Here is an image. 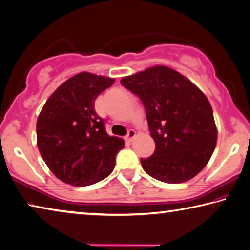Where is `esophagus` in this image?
Listing matches in <instances>:
<instances>
[{"mask_svg": "<svg viewBox=\"0 0 250 250\" xmlns=\"http://www.w3.org/2000/svg\"><path fill=\"white\" fill-rule=\"evenodd\" d=\"M135 135H137V132H135L134 130H129V132H128V134H126V137H125V140L128 141V142H132L133 139L135 138Z\"/></svg>", "mask_w": 250, "mask_h": 250, "instance_id": "esophagus-1", "label": "esophagus"}]
</instances>
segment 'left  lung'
I'll list each match as a JSON object with an SVG mask.
<instances>
[{
  "label": "left lung",
  "mask_w": 250,
  "mask_h": 250,
  "mask_svg": "<svg viewBox=\"0 0 250 250\" xmlns=\"http://www.w3.org/2000/svg\"><path fill=\"white\" fill-rule=\"evenodd\" d=\"M121 84L141 99L154 153L141 159L150 176L183 183L197 175L216 146L217 129L207 97L191 80L167 66L126 76Z\"/></svg>",
  "instance_id": "1"
}]
</instances>
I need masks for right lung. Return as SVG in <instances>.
<instances>
[{
	"instance_id": "obj_1",
	"label": "right lung",
	"mask_w": 250,
	"mask_h": 250,
	"mask_svg": "<svg viewBox=\"0 0 250 250\" xmlns=\"http://www.w3.org/2000/svg\"><path fill=\"white\" fill-rule=\"evenodd\" d=\"M115 78L79 73L62 83L37 118V147L56 177L74 186L95 184L111 174L121 138L111 137L95 111V100Z\"/></svg>"
}]
</instances>
